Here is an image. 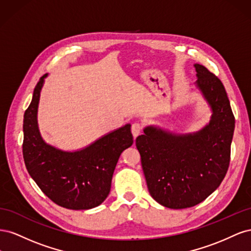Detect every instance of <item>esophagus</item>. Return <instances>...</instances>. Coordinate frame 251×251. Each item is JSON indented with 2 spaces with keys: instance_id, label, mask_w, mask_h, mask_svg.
<instances>
[{
  "instance_id": "1",
  "label": "esophagus",
  "mask_w": 251,
  "mask_h": 251,
  "mask_svg": "<svg viewBox=\"0 0 251 251\" xmlns=\"http://www.w3.org/2000/svg\"><path fill=\"white\" fill-rule=\"evenodd\" d=\"M141 131H142V126H141V124H139V123H134V124L132 125V134H133V136H134V138L137 137V136L141 133Z\"/></svg>"
}]
</instances>
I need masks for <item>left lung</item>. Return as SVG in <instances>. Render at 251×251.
Masks as SVG:
<instances>
[{"mask_svg":"<svg viewBox=\"0 0 251 251\" xmlns=\"http://www.w3.org/2000/svg\"><path fill=\"white\" fill-rule=\"evenodd\" d=\"M196 87L211 110L201 130L175 134L149 126L136 138L151 196L165 207L195 206L221 184L230 161L234 116L225 88L216 75L199 64Z\"/></svg>","mask_w":251,"mask_h":251,"instance_id":"left-lung-1","label":"left lung"}]
</instances>
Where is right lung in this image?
Segmentation results:
<instances>
[{
    "mask_svg": "<svg viewBox=\"0 0 251 251\" xmlns=\"http://www.w3.org/2000/svg\"><path fill=\"white\" fill-rule=\"evenodd\" d=\"M45 74L36 83L25 111L23 156L26 169L50 200L68 209L85 210L107 198L120 154L133 144L131 125L103 135L78 151L59 150L45 142L37 125V109Z\"/></svg>",
    "mask_w": 251,
    "mask_h": 251,
    "instance_id": "obj_1",
    "label": "right lung"
}]
</instances>
